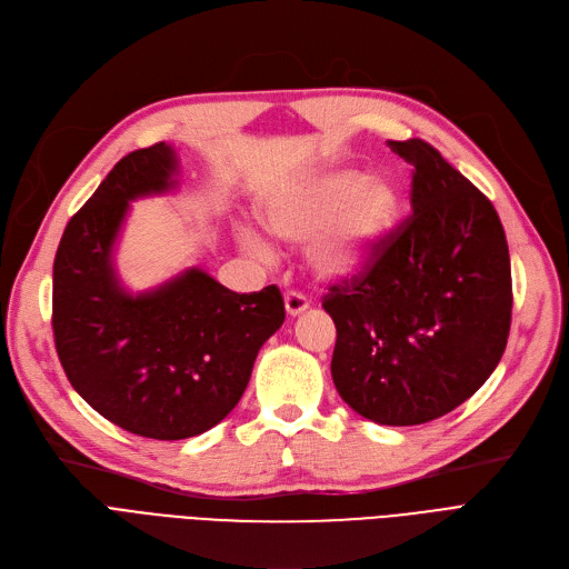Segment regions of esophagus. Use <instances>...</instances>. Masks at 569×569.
Returning a JSON list of instances; mask_svg holds the SVG:
<instances>
[{
  "instance_id": "esophagus-1",
  "label": "esophagus",
  "mask_w": 569,
  "mask_h": 569,
  "mask_svg": "<svg viewBox=\"0 0 569 569\" xmlns=\"http://www.w3.org/2000/svg\"><path fill=\"white\" fill-rule=\"evenodd\" d=\"M286 311H288V316H300V313H305L307 309H309V300L305 298L302 292H298V290H290V292H286Z\"/></svg>"
}]
</instances>
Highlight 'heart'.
Here are the masks:
<instances>
[{
    "label": "heart",
    "instance_id": "1",
    "mask_svg": "<svg viewBox=\"0 0 569 569\" xmlns=\"http://www.w3.org/2000/svg\"><path fill=\"white\" fill-rule=\"evenodd\" d=\"M400 216V190L386 177H365L353 167L323 169L295 181L260 204V220L283 241H305L307 262L318 279H351L372 262ZM251 253L267 243L256 230H241Z\"/></svg>",
    "mask_w": 569,
    "mask_h": 569
}]
</instances>
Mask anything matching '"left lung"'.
Masks as SVG:
<instances>
[{"instance_id":"obj_1","label":"left lung","mask_w":569,"mask_h":569,"mask_svg":"<svg viewBox=\"0 0 569 569\" xmlns=\"http://www.w3.org/2000/svg\"><path fill=\"white\" fill-rule=\"evenodd\" d=\"M413 164L411 209L360 274L330 286L341 400L379 426L453 411L498 367L511 264L496 207L423 139L388 141Z\"/></svg>"}]
</instances>
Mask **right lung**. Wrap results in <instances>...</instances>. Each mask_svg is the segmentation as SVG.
<instances>
[{
	"instance_id": "obj_1",
	"label": "right lung",
	"mask_w": 569,
	"mask_h": 569,
	"mask_svg": "<svg viewBox=\"0 0 569 569\" xmlns=\"http://www.w3.org/2000/svg\"><path fill=\"white\" fill-rule=\"evenodd\" d=\"M164 141L122 158L71 216L53 262V335L64 375L113 426L148 439L202 435L237 407L283 318L277 286L232 292L202 269L139 295L113 249L130 202L177 186Z\"/></svg>"
}]
</instances>
